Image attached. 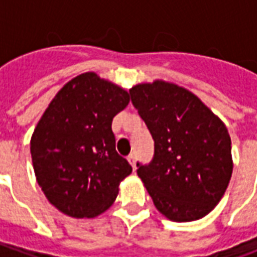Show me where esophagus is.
I'll use <instances>...</instances> for the list:
<instances>
[{
  "instance_id": "obj_1",
  "label": "esophagus",
  "mask_w": 257,
  "mask_h": 257,
  "mask_svg": "<svg viewBox=\"0 0 257 257\" xmlns=\"http://www.w3.org/2000/svg\"><path fill=\"white\" fill-rule=\"evenodd\" d=\"M128 161L129 164L132 165V168H134V171L136 169V156L135 154H131V156L128 157Z\"/></svg>"
}]
</instances>
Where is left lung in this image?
I'll return each instance as SVG.
<instances>
[{
  "mask_svg": "<svg viewBox=\"0 0 257 257\" xmlns=\"http://www.w3.org/2000/svg\"><path fill=\"white\" fill-rule=\"evenodd\" d=\"M154 140L138 175L156 208L173 221L198 220L219 204L232 173L226 125L190 90L156 81L129 90Z\"/></svg>",
  "mask_w": 257,
  "mask_h": 257,
  "instance_id": "1",
  "label": "left lung"
}]
</instances>
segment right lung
<instances>
[{
    "label": "right lung",
    "mask_w": 257,
    "mask_h": 257,
    "mask_svg": "<svg viewBox=\"0 0 257 257\" xmlns=\"http://www.w3.org/2000/svg\"><path fill=\"white\" fill-rule=\"evenodd\" d=\"M129 103L118 85L85 73L68 81L31 136L37 182L48 201L71 217H95L115 201L132 172L115 150L112 118Z\"/></svg>",
    "instance_id": "right-lung-1"
}]
</instances>
